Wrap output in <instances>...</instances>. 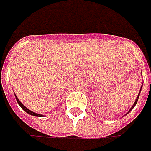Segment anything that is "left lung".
<instances>
[{
  "label": "left lung",
  "mask_w": 151,
  "mask_h": 151,
  "mask_svg": "<svg viewBox=\"0 0 151 151\" xmlns=\"http://www.w3.org/2000/svg\"><path fill=\"white\" fill-rule=\"evenodd\" d=\"M141 88H142V86H141ZM141 88H140V91H141ZM140 91H139V94H138V96H137V99H136V100H135V101H134V105H133V106H132V107H131L130 109H129V112H128V113H127V114H128V113H129V112H130L131 110H132V109H133V108H134V106H135V105H136L137 101H138V99H139V94H140Z\"/></svg>",
  "instance_id": "1"
}]
</instances>
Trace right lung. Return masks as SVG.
<instances>
[{"instance_id": "1", "label": "right lung", "mask_w": 151, "mask_h": 151, "mask_svg": "<svg viewBox=\"0 0 151 151\" xmlns=\"http://www.w3.org/2000/svg\"><path fill=\"white\" fill-rule=\"evenodd\" d=\"M15 96H16V99H17V103L19 104V106H20V107H22V109H23V110H24L26 113H27L28 114H30V115H32V116H36V117H42V116H43L42 114H38V113H33V112H32L31 110H29L28 108H27V107H25L23 104H22V102L19 101V99L17 98V96H16V95H15Z\"/></svg>"}]
</instances>
